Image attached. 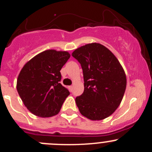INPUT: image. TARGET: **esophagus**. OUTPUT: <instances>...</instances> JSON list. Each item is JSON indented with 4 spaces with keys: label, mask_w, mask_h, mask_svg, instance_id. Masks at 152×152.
Returning a JSON list of instances; mask_svg holds the SVG:
<instances>
[{
    "label": "esophagus",
    "mask_w": 152,
    "mask_h": 152,
    "mask_svg": "<svg viewBox=\"0 0 152 152\" xmlns=\"http://www.w3.org/2000/svg\"><path fill=\"white\" fill-rule=\"evenodd\" d=\"M69 89H70L71 91L73 90V86H70L69 87Z\"/></svg>",
    "instance_id": "34e87169"
}]
</instances>
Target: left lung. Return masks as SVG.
Returning <instances> with one entry per match:
<instances>
[{"label":"left lung","mask_w":152,"mask_h":152,"mask_svg":"<svg viewBox=\"0 0 152 152\" xmlns=\"http://www.w3.org/2000/svg\"><path fill=\"white\" fill-rule=\"evenodd\" d=\"M73 57L81 64L84 91L76 98L80 113L92 121L109 117L121 104L126 87L124 70L106 47L92 43L76 48Z\"/></svg>","instance_id":"8db88e82"}]
</instances>
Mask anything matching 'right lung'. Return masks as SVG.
I'll list each match as a JSON object with an SVG mask.
<instances>
[{"label":"right lung","instance_id":"obj_1","mask_svg":"<svg viewBox=\"0 0 152 152\" xmlns=\"http://www.w3.org/2000/svg\"><path fill=\"white\" fill-rule=\"evenodd\" d=\"M70 56L67 51L46 50L23 67L16 88L24 105L33 114L46 118L59 113L70 94L60 83V71Z\"/></svg>","mask_w":152,"mask_h":152}]
</instances>
